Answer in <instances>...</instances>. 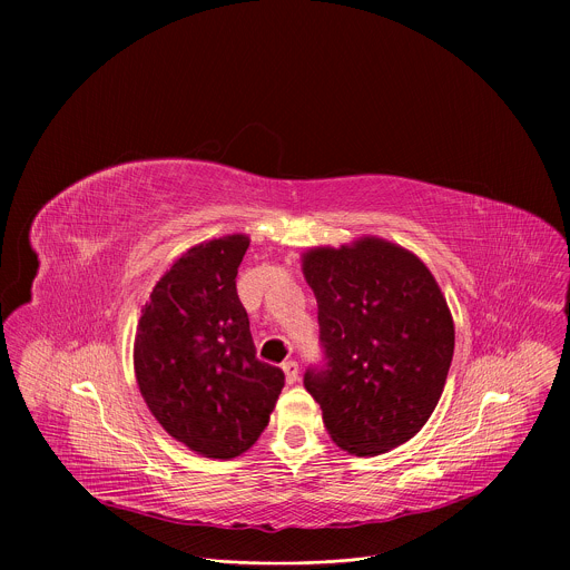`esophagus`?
Wrapping results in <instances>:
<instances>
[{
  "instance_id": "obj_1",
  "label": "esophagus",
  "mask_w": 570,
  "mask_h": 570,
  "mask_svg": "<svg viewBox=\"0 0 570 570\" xmlns=\"http://www.w3.org/2000/svg\"><path fill=\"white\" fill-rule=\"evenodd\" d=\"M282 370H284V374H286V383H295V381H297L299 365H297L295 361H286V363L282 365Z\"/></svg>"
}]
</instances>
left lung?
I'll return each mask as SVG.
<instances>
[{"mask_svg": "<svg viewBox=\"0 0 570 570\" xmlns=\"http://www.w3.org/2000/svg\"><path fill=\"white\" fill-rule=\"evenodd\" d=\"M304 277L317 299L322 347L304 387L324 429L354 455L409 442L435 411L455 345L435 277L381 238L306 253Z\"/></svg>", "mask_w": 570, "mask_h": 570, "instance_id": "8db88e82", "label": "left lung"}]
</instances>
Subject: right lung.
Segmentation results:
<instances>
[{"instance_id": "right-lung-1", "label": "right lung", "mask_w": 570, "mask_h": 570, "mask_svg": "<svg viewBox=\"0 0 570 570\" xmlns=\"http://www.w3.org/2000/svg\"><path fill=\"white\" fill-rule=\"evenodd\" d=\"M250 246L232 234L187 250L141 308L135 376L148 411L191 451L229 460L268 426L284 372L257 358L236 271Z\"/></svg>"}]
</instances>
